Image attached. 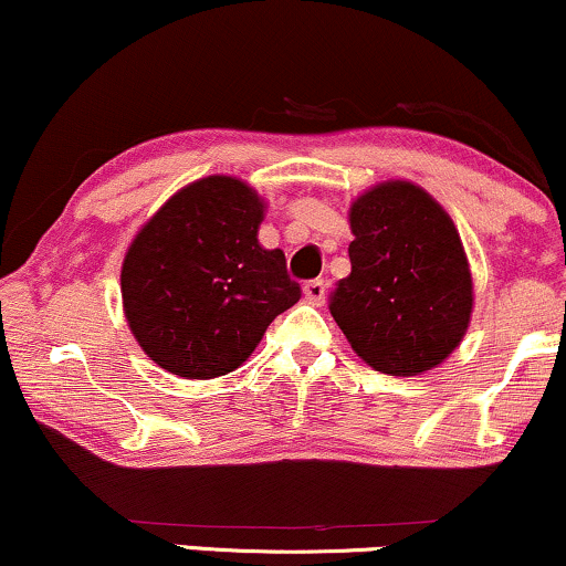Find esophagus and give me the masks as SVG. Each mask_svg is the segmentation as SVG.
<instances>
[{
	"label": "esophagus",
	"instance_id": "esophagus-1",
	"mask_svg": "<svg viewBox=\"0 0 566 566\" xmlns=\"http://www.w3.org/2000/svg\"><path fill=\"white\" fill-rule=\"evenodd\" d=\"M304 298L310 304L323 306L325 298H327V285L323 281H310V283L304 285Z\"/></svg>",
	"mask_w": 566,
	"mask_h": 566
}]
</instances>
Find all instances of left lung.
Segmentation results:
<instances>
[{
	"label": "left lung",
	"instance_id": "obj_1",
	"mask_svg": "<svg viewBox=\"0 0 566 566\" xmlns=\"http://www.w3.org/2000/svg\"><path fill=\"white\" fill-rule=\"evenodd\" d=\"M352 272L331 315L361 361L411 378L462 344L475 306L470 262L451 214L411 180H382L348 207Z\"/></svg>",
	"mask_w": 566,
	"mask_h": 566
}]
</instances>
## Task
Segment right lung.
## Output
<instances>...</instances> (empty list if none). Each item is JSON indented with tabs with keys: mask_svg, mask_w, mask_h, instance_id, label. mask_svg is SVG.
<instances>
[{
	"mask_svg": "<svg viewBox=\"0 0 566 566\" xmlns=\"http://www.w3.org/2000/svg\"><path fill=\"white\" fill-rule=\"evenodd\" d=\"M264 199L247 180L207 176L144 222L120 270L123 312L144 354L186 380L233 373L302 289L264 249Z\"/></svg>",
	"mask_w": 566,
	"mask_h": 566,
	"instance_id": "add662e5",
	"label": "right lung"
}]
</instances>
